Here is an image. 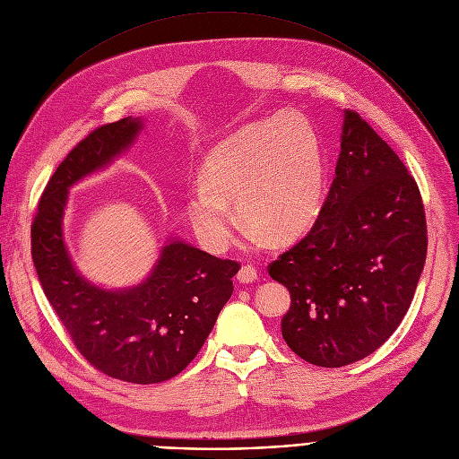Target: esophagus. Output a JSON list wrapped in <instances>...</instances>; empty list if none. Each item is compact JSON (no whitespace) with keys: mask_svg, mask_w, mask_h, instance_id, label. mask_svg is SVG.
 <instances>
[{"mask_svg":"<svg viewBox=\"0 0 459 459\" xmlns=\"http://www.w3.org/2000/svg\"><path fill=\"white\" fill-rule=\"evenodd\" d=\"M257 276H259V273L254 265H243L241 271L237 273V281L238 283H252L257 280Z\"/></svg>","mask_w":459,"mask_h":459,"instance_id":"1","label":"esophagus"}]
</instances>
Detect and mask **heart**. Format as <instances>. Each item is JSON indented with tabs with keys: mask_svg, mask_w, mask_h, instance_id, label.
Here are the masks:
<instances>
[{
	"mask_svg": "<svg viewBox=\"0 0 459 459\" xmlns=\"http://www.w3.org/2000/svg\"><path fill=\"white\" fill-rule=\"evenodd\" d=\"M326 190L319 136L302 116H274L218 143L204 164V181L188 188L185 212L211 252L233 238L235 214L254 241L291 243L321 212Z\"/></svg>",
	"mask_w": 459,
	"mask_h": 459,
	"instance_id": "1",
	"label": "heart"
}]
</instances>
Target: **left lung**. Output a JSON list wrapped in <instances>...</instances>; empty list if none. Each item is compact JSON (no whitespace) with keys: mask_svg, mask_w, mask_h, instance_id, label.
I'll list each match as a JSON object with an SVG mask.
<instances>
[{"mask_svg":"<svg viewBox=\"0 0 459 459\" xmlns=\"http://www.w3.org/2000/svg\"><path fill=\"white\" fill-rule=\"evenodd\" d=\"M340 140L314 228L269 265L291 295L283 340L323 368L372 355L398 329L428 250L420 192L400 157L351 110Z\"/></svg>","mask_w":459,"mask_h":459,"instance_id":"8db88e82","label":"left lung"}]
</instances>
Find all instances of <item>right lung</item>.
Instances as JSON below:
<instances>
[{"label": "right lung", "instance_id": "add662e5", "mask_svg": "<svg viewBox=\"0 0 459 459\" xmlns=\"http://www.w3.org/2000/svg\"><path fill=\"white\" fill-rule=\"evenodd\" d=\"M142 128L140 117L102 125L57 166L31 224V255L47 299L85 360L114 379L151 385L176 377L198 355L241 265L169 237L138 286L104 290L78 273L63 237L69 188L110 166Z\"/></svg>", "mask_w": 459, "mask_h": 459}]
</instances>
